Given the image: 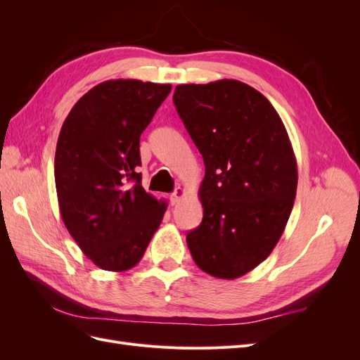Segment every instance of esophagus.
Here are the masks:
<instances>
[{"instance_id": "esophagus-1", "label": "esophagus", "mask_w": 360, "mask_h": 360, "mask_svg": "<svg viewBox=\"0 0 360 360\" xmlns=\"http://www.w3.org/2000/svg\"><path fill=\"white\" fill-rule=\"evenodd\" d=\"M183 197H184V189H181V188L179 186V188H176V191H174V192L169 195V201H171V204L174 205V204H177Z\"/></svg>"}]
</instances>
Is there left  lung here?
Instances as JSON below:
<instances>
[{
  "instance_id": "obj_1",
  "label": "left lung",
  "mask_w": 360,
  "mask_h": 360,
  "mask_svg": "<svg viewBox=\"0 0 360 360\" xmlns=\"http://www.w3.org/2000/svg\"><path fill=\"white\" fill-rule=\"evenodd\" d=\"M181 122L204 159L202 222L186 242L201 270L236 279L264 261L285 230L297 163L266 97L236 79L177 85Z\"/></svg>"
}]
</instances>
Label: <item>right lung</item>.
Instances as JSON below:
<instances>
[{
  "label": "right lung",
  "instance_id": "1",
  "mask_svg": "<svg viewBox=\"0 0 360 360\" xmlns=\"http://www.w3.org/2000/svg\"><path fill=\"white\" fill-rule=\"evenodd\" d=\"M171 91L169 84L105 81L75 103L56 151L60 213L82 252L103 270L143 258L167 202L141 186L139 136Z\"/></svg>",
  "mask_w": 360,
  "mask_h": 360
}]
</instances>
